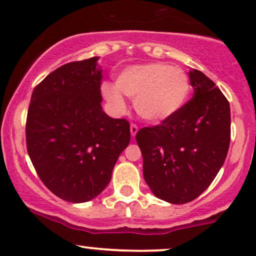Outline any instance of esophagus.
Segmentation results:
<instances>
[{"label": "esophagus", "mask_w": 256, "mask_h": 256, "mask_svg": "<svg viewBox=\"0 0 256 256\" xmlns=\"http://www.w3.org/2000/svg\"><path fill=\"white\" fill-rule=\"evenodd\" d=\"M130 131H131V136L134 137V136H136L137 131H138V126L136 124H131L130 125Z\"/></svg>", "instance_id": "1"}]
</instances>
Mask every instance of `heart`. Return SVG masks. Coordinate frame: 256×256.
Wrapping results in <instances>:
<instances>
[{"label":"heart","mask_w":256,"mask_h":256,"mask_svg":"<svg viewBox=\"0 0 256 256\" xmlns=\"http://www.w3.org/2000/svg\"><path fill=\"white\" fill-rule=\"evenodd\" d=\"M116 87L101 85V94L116 112L125 110L123 95L134 100L140 118L149 122L170 119L186 102L190 92L189 77L179 67L152 62L126 67L116 78Z\"/></svg>","instance_id":"1"}]
</instances>
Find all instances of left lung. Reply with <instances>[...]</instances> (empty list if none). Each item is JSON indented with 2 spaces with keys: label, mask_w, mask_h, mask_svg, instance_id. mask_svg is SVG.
Returning a JSON list of instances; mask_svg holds the SVG:
<instances>
[{
  "label": "left lung",
  "mask_w": 256,
  "mask_h": 256,
  "mask_svg": "<svg viewBox=\"0 0 256 256\" xmlns=\"http://www.w3.org/2000/svg\"><path fill=\"white\" fill-rule=\"evenodd\" d=\"M194 96L170 119L137 132L143 177L155 196L174 204L210 186L230 146V104L213 80L189 72Z\"/></svg>",
  "instance_id": "obj_1"
}]
</instances>
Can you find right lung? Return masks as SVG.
I'll return each instance as SVG.
<instances>
[{"label": "right lung", "instance_id": "add662e5", "mask_svg": "<svg viewBox=\"0 0 256 256\" xmlns=\"http://www.w3.org/2000/svg\"><path fill=\"white\" fill-rule=\"evenodd\" d=\"M98 58L58 67L34 88L26 146L44 185L72 204L95 198L130 143V124L102 110Z\"/></svg>", "mask_w": 256, "mask_h": 256}]
</instances>
